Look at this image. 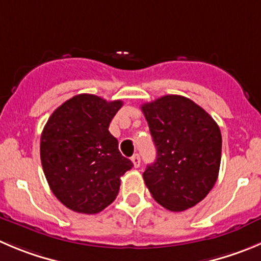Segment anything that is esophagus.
<instances>
[{"label":"esophagus","mask_w":261,"mask_h":261,"mask_svg":"<svg viewBox=\"0 0 261 261\" xmlns=\"http://www.w3.org/2000/svg\"><path fill=\"white\" fill-rule=\"evenodd\" d=\"M132 163H133V166H135V168H138V166L141 165V158L138 153H135V155L132 156Z\"/></svg>","instance_id":"obj_1"}]
</instances>
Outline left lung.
I'll use <instances>...</instances> for the list:
<instances>
[{
  "instance_id": "1",
  "label": "left lung",
  "mask_w": 261,
  "mask_h": 261,
  "mask_svg": "<svg viewBox=\"0 0 261 261\" xmlns=\"http://www.w3.org/2000/svg\"><path fill=\"white\" fill-rule=\"evenodd\" d=\"M156 161L143 179L152 197L170 212H183L202 201L218 179L222 135L214 119L178 95L143 103Z\"/></svg>"
}]
</instances>
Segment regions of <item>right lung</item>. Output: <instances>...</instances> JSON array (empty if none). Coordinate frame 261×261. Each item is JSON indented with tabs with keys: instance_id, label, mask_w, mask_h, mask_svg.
I'll list each match as a JSON object with an SVG mask.
<instances>
[{
	"instance_id": "add662e5",
	"label": "right lung",
	"mask_w": 261,
	"mask_h": 261,
	"mask_svg": "<svg viewBox=\"0 0 261 261\" xmlns=\"http://www.w3.org/2000/svg\"><path fill=\"white\" fill-rule=\"evenodd\" d=\"M123 106L95 95H76L52 113L41 136V161L49 188L63 205L97 214L116 198L120 177L133 163L109 132Z\"/></svg>"
}]
</instances>
